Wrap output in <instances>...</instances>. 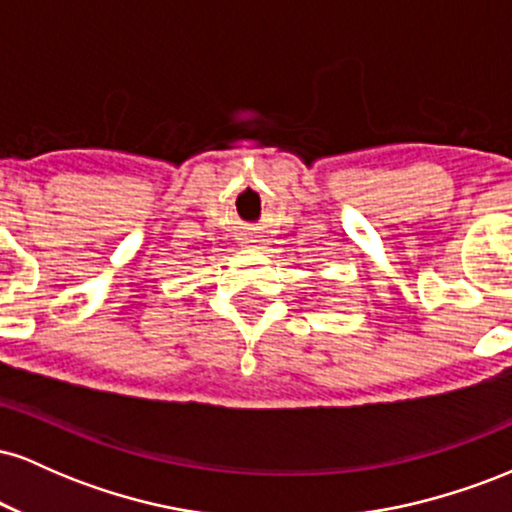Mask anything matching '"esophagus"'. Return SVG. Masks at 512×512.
Masks as SVG:
<instances>
[{
	"label": "esophagus",
	"mask_w": 512,
	"mask_h": 512,
	"mask_svg": "<svg viewBox=\"0 0 512 512\" xmlns=\"http://www.w3.org/2000/svg\"><path fill=\"white\" fill-rule=\"evenodd\" d=\"M245 243H248V245H255V243H257V238H245Z\"/></svg>",
	"instance_id": "obj_1"
}]
</instances>
